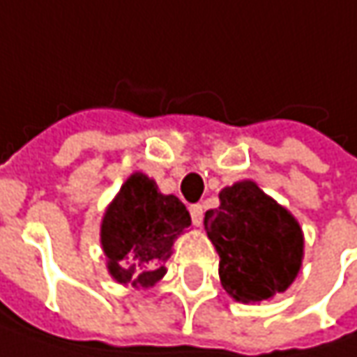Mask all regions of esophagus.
Wrapping results in <instances>:
<instances>
[{"mask_svg": "<svg viewBox=\"0 0 357 357\" xmlns=\"http://www.w3.org/2000/svg\"><path fill=\"white\" fill-rule=\"evenodd\" d=\"M190 218H192V225L195 227H200L202 225V214H204V208H202V204H192L190 208Z\"/></svg>", "mask_w": 357, "mask_h": 357, "instance_id": "esophagus-1", "label": "esophagus"}]
</instances>
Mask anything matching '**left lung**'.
<instances>
[{"mask_svg":"<svg viewBox=\"0 0 357 357\" xmlns=\"http://www.w3.org/2000/svg\"><path fill=\"white\" fill-rule=\"evenodd\" d=\"M206 211L204 230L220 256L218 274L230 298L256 304L288 290L304 258V234L286 211L254 181H240Z\"/></svg>","mask_w":357,"mask_h":357,"instance_id":"1","label":"left lung"}]
</instances>
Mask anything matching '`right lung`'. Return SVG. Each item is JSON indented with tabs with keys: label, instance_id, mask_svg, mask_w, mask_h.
Returning a JSON list of instances; mask_svg holds the SVG:
<instances>
[{
	"label": "right lung",
	"instance_id": "right-lung-1",
	"mask_svg": "<svg viewBox=\"0 0 357 357\" xmlns=\"http://www.w3.org/2000/svg\"><path fill=\"white\" fill-rule=\"evenodd\" d=\"M190 227V214L174 195H162L143 172H132L107 206L101 246L119 284L151 288L167 272L172 244Z\"/></svg>",
	"mask_w": 357,
	"mask_h": 357
}]
</instances>
